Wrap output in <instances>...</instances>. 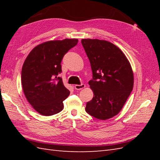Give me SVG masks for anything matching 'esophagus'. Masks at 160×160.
Returning a JSON list of instances; mask_svg holds the SVG:
<instances>
[{
	"instance_id": "esophagus-1",
	"label": "esophagus",
	"mask_w": 160,
	"mask_h": 160,
	"mask_svg": "<svg viewBox=\"0 0 160 160\" xmlns=\"http://www.w3.org/2000/svg\"><path fill=\"white\" fill-rule=\"evenodd\" d=\"M85 84H76V85L74 86L75 89H76V90H81L84 89V88H85Z\"/></svg>"
}]
</instances>
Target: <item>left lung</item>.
I'll use <instances>...</instances> for the list:
<instances>
[{"label": "left lung", "mask_w": 160, "mask_h": 160, "mask_svg": "<svg viewBox=\"0 0 160 160\" xmlns=\"http://www.w3.org/2000/svg\"><path fill=\"white\" fill-rule=\"evenodd\" d=\"M93 79L89 84L93 97L86 111L94 118L108 120L120 113L133 88V71L122 50L107 40L82 39Z\"/></svg>", "instance_id": "obj_1"}]
</instances>
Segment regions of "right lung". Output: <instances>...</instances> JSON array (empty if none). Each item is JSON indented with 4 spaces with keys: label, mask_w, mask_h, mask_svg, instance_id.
<instances>
[{
    "label": "right lung",
    "mask_w": 160,
    "mask_h": 160,
    "mask_svg": "<svg viewBox=\"0 0 160 160\" xmlns=\"http://www.w3.org/2000/svg\"><path fill=\"white\" fill-rule=\"evenodd\" d=\"M78 39L49 40L33 48L23 63L21 83L24 94L40 115L49 116L63 109L70 91L58 77L64 54L77 45Z\"/></svg>",
    "instance_id": "add662e5"
}]
</instances>
